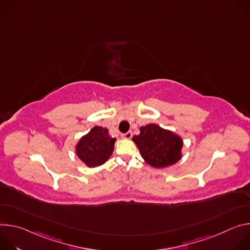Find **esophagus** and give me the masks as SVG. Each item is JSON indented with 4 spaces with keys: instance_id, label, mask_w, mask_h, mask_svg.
Listing matches in <instances>:
<instances>
[{
    "instance_id": "esophagus-1",
    "label": "esophagus",
    "mask_w": 250,
    "mask_h": 250,
    "mask_svg": "<svg viewBox=\"0 0 250 250\" xmlns=\"http://www.w3.org/2000/svg\"><path fill=\"white\" fill-rule=\"evenodd\" d=\"M131 136H132V132H131V131H127L126 133H124V134L122 135V137H123V138H125V139H130Z\"/></svg>"
}]
</instances>
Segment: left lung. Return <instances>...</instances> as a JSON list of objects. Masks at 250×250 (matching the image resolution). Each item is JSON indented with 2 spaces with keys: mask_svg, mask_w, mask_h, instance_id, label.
Returning a JSON list of instances; mask_svg holds the SVG:
<instances>
[{
  "mask_svg": "<svg viewBox=\"0 0 250 250\" xmlns=\"http://www.w3.org/2000/svg\"><path fill=\"white\" fill-rule=\"evenodd\" d=\"M140 133L132 140L142 158L152 167L164 168L175 164L182 158V138L171 130L149 124L139 128Z\"/></svg>",
  "mask_w": 250,
  "mask_h": 250,
  "instance_id": "left-lung-1",
  "label": "left lung"
}]
</instances>
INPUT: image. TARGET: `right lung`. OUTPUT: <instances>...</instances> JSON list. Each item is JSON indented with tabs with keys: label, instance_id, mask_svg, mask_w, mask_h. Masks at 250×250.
I'll list each match as a JSON object with an SVG mask.
<instances>
[{
	"label": "right lung",
	"instance_id": "add662e5",
	"mask_svg": "<svg viewBox=\"0 0 250 250\" xmlns=\"http://www.w3.org/2000/svg\"><path fill=\"white\" fill-rule=\"evenodd\" d=\"M116 140L110 135L108 128L95 126L80 138L75 148L76 154L86 166L98 167L113 154Z\"/></svg>",
	"mask_w": 250,
	"mask_h": 250
}]
</instances>
